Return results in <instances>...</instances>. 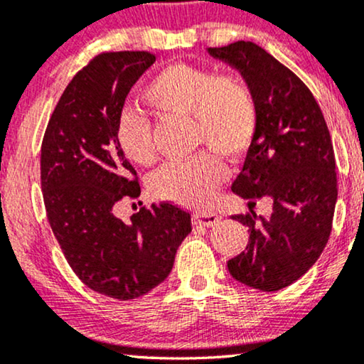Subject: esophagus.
<instances>
[{
	"instance_id": "esophagus-1",
	"label": "esophagus",
	"mask_w": 364,
	"mask_h": 364,
	"mask_svg": "<svg viewBox=\"0 0 364 364\" xmlns=\"http://www.w3.org/2000/svg\"><path fill=\"white\" fill-rule=\"evenodd\" d=\"M220 223V216L213 211H196L193 215V225L198 226H215Z\"/></svg>"
}]
</instances>
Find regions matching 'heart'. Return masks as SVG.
Here are the masks:
<instances>
[{
    "label": "heart",
    "mask_w": 364,
    "mask_h": 364,
    "mask_svg": "<svg viewBox=\"0 0 364 364\" xmlns=\"http://www.w3.org/2000/svg\"><path fill=\"white\" fill-rule=\"evenodd\" d=\"M143 98L159 116H190L198 146H210L228 158L245 154L258 134V98L250 81L235 73L218 75L211 68L176 63L148 81ZM116 139L134 164L149 166L156 159L151 123L134 106H124L119 113ZM215 151L164 164L151 178L153 195L190 208L210 203L228 178L226 164Z\"/></svg>",
    "instance_id": "b5f03b06"
}]
</instances>
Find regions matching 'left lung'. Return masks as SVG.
Returning <instances> with one entry per match:
<instances>
[{
    "label": "left lung",
    "mask_w": 364,
    "mask_h": 364,
    "mask_svg": "<svg viewBox=\"0 0 364 364\" xmlns=\"http://www.w3.org/2000/svg\"><path fill=\"white\" fill-rule=\"evenodd\" d=\"M241 71L259 105V128L231 190L250 213L243 253L228 261L231 276L261 291H278L316 263L333 228L338 198L336 159L324 116L306 85L253 41L210 48ZM274 200L268 218L252 211L259 197Z\"/></svg>",
    "instance_id": "8db88e82"
}]
</instances>
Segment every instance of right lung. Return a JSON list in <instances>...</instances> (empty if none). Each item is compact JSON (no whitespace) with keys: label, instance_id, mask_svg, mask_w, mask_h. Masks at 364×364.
<instances>
[{"label":"right lung","instance_id":"add662e5","mask_svg":"<svg viewBox=\"0 0 364 364\" xmlns=\"http://www.w3.org/2000/svg\"><path fill=\"white\" fill-rule=\"evenodd\" d=\"M154 60L148 51L91 58L63 91L41 143L43 200L68 264L93 291L121 301L163 283L191 232L190 213L173 203L143 206L129 221L113 213L118 201L141 195L116 123Z\"/></svg>","mask_w":364,"mask_h":364}]
</instances>
